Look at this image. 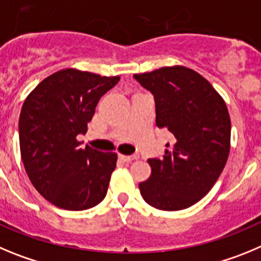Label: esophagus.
I'll return each mask as SVG.
<instances>
[{"instance_id":"34e87169","label":"esophagus","mask_w":261,"mask_h":261,"mask_svg":"<svg viewBox=\"0 0 261 261\" xmlns=\"http://www.w3.org/2000/svg\"><path fill=\"white\" fill-rule=\"evenodd\" d=\"M119 159L125 163H133L135 160H138V156L136 154H130V156H126V154H119Z\"/></svg>"}]
</instances>
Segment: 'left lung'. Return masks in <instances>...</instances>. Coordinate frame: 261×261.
<instances>
[{
    "label": "left lung",
    "mask_w": 261,
    "mask_h": 261,
    "mask_svg": "<svg viewBox=\"0 0 261 261\" xmlns=\"http://www.w3.org/2000/svg\"><path fill=\"white\" fill-rule=\"evenodd\" d=\"M134 78L153 95L156 125L175 138L163 159L148 160L152 173L139 183L140 194L157 210L189 208L211 191L229 157L226 104L210 82L189 67H161Z\"/></svg>",
    "instance_id": "8db88e82"
}]
</instances>
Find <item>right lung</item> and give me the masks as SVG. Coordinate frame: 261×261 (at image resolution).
Listing matches in <instances>:
<instances>
[{"mask_svg": "<svg viewBox=\"0 0 261 261\" xmlns=\"http://www.w3.org/2000/svg\"><path fill=\"white\" fill-rule=\"evenodd\" d=\"M118 81L119 76L60 70L24 100L19 117L22 161L35 189L58 208L88 210L107 195L117 153L81 148L76 138L86 134L98 100Z\"/></svg>", "mask_w": 261, "mask_h": 261, "instance_id": "add662e5", "label": "right lung"}]
</instances>
